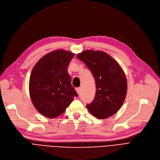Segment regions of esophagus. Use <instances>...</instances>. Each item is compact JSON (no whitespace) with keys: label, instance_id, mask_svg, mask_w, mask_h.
I'll return each mask as SVG.
<instances>
[{"label":"esophagus","instance_id":"esophagus-1","mask_svg":"<svg viewBox=\"0 0 160 160\" xmlns=\"http://www.w3.org/2000/svg\"><path fill=\"white\" fill-rule=\"evenodd\" d=\"M75 90L77 91V92H78V94H80V92H81V88L80 87H78V88H76Z\"/></svg>","mask_w":160,"mask_h":160}]
</instances>
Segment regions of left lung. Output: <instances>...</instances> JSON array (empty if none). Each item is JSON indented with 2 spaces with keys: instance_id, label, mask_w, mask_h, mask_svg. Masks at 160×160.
<instances>
[{
  "instance_id": "obj_1",
  "label": "left lung",
  "mask_w": 160,
  "mask_h": 160,
  "mask_svg": "<svg viewBox=\"0 0 160 160\" xmlns=\"http://www.w3.org/2000/svg\"><path fill=\"white\" fill-rule=\"evenodd\" d=\"M92 72L96 82L94 100L87 108L94 116L106 119L122 106L127 91L125 73L119 63L102 51L88 50L77 55Z\"/></svg>"
}]
</instances>
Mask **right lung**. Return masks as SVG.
Instances as JSON below:
<instances>
[{
  "label": "right lung",
  "mask_w": 160,
  "mask_h": 160,
  "mask_svg": "<svg viewBox=\"0 0 160 160\" xmlns=\"http://www.w3.org/2000/svg\"><path fill=\"white\" fill-rule=\"evenodd\" d=\"M73 56L74 54L66 50H54L44 55L32 70L30 97L36 110L44 117H58L78 96L68 73Z\"/></svg>",
  "instance_id": "1"
}]
</instances>
